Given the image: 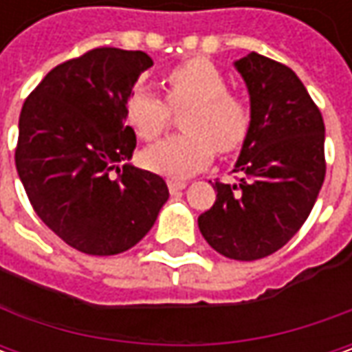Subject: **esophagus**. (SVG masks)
Listing matches in <instances>:
<instances>
[{
    "mask_svg": "<svg viewBox=\"0 0 352 352\" xmlns=\"http://www.w3.org/2000/svg\"><path fill=\"white\" fill-rule=\"evenodd\" d=\"M168 190L170 192H172V194H176V192H180V190H184V188H186V186H188V184L184 182V180H174V178H172V180H168Z\"/></svg>",
    "mask_w": 352,
    "mask_h": 352,
    "instance_id": "obj_1",
    "label": "esophagus"
}]
</instances>
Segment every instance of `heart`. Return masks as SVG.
<instances>
[{
    "label": "heart",
    "instance_id": "b5f03b06",
    "mask_svg": "<svg viewBox=\"0 0 352 352\" xmlns=\"http://www.w3.org/2000/svg\"><path fill=\"white\" fill-rule=\"evenodd\" d=\"M166 102L148 89H135L125 107L133 131L153 141L172 123V111L182 113L186 133L156 142L142 153L144 166L153 172L186 178L206 168L215 148L227 155L249 135L250 107L239 94L227 89L223 72L206 58L186 60L166 72Z\"/></svg>",
    "mask_w": 352,
    "mask_h": 352
}]
</instances>
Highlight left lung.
<instances>
[{"instance_id":"obj_1","label":"left lung","mask_w":352,"mask_h":352,"mask_svg":"<svg viewBox=\"0 0 352 352\" xmlns=\"http://www.w3.org/2000/svg\"><path fill=\"white\" fill-rule=\"evenodd\" d=\"M250 94V129L236 184L215 180V204L197 217L219 254L256 261L300 231L325 180V125L302 80L282 62L250 52L235 62Z\"/></svg>"}]
</instances>
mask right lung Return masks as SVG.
Returning <instances> with one entry per match:
<instances>
[{
    "instance_id": "right-lung-1",
    "label": "right lung",
    "mask_w": 352,
    "mask_h": 352,
    "mask_svg": "<svg viewBox=\"0 0 352 352\" xmlns=\"http://www.w3.org/2000/svg\"><path fill=\"white\" fill-rule=\"evenodd\" d=\"M151 66L142 50L91 48L54 66L23 103L15 148L23 188L43 223L80 252L135 247L168 199L158 174L117 166L137 146L125 107Z\"/></svg>"
}]
</instances>
